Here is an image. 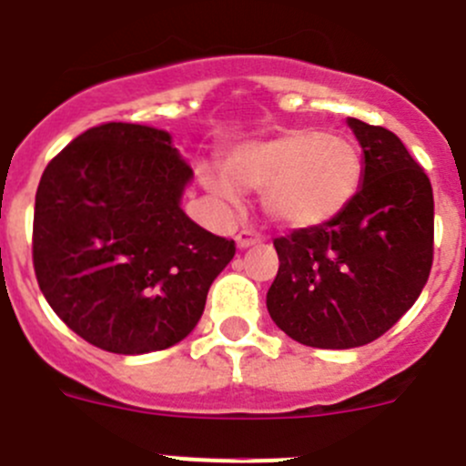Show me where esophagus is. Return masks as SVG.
<instances>
[{
    "instance_id": "esophagus-1",
    "label": "esophagus",
    "mask_w": 466,
    "mask_h": 466,
    "mask_svg": "<svg viewBox=\"0 0 466 466\" xmlns=\"http://www.w3.org/2000/svg\"><path fill=\"white\" fill-rule=\"evenodd\" d=\"M261 240H263L261 233H256V230H251V228L240 230V233L236 236V242H238V247H240V249H247V247L256 245V242H261Z\"/></svg>"
}]
</instances>
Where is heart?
Returning <instances> with one entry per match:
<instances>
[{
    "label": "heart",
    "instance_id": "heart-1",
    "mask_svg": "<svg viewBox=\"0 0 466 466\" xmlns=\"http://www.w3.org/2000/svg\"><path fill=\"white\" fill-rule=\"evenodd\" d=\"M224 170L242 189L263 191L272 221L286 228H314L335 219L356 198L362 157L353 140L300 129L238 149ZM203 182L219 198H236V187L221 175L203 173Z\"/></svg>",
    "mask_w": 466,
    "mask_h": 466
}]
</instances>
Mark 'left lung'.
<instances>
[{"instance_id":"8db88e82","label":"left lung","mask_w":466,"mask_h":466,"mask_svg":"<svg viewBox=\"0 0 466 466\" xmlns=\"http://www.w3.org/2000/svg\"><path fill=\"white\" fill-rule=\"evenodd\" d=\"M365 170L335 219L275 238L272 321L305 347L353 349L390 330L428 284L434 258L430 177L402 140L351 117Z\"/></svg>"}]
</instances>
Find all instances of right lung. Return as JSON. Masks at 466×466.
<instances>
[{
	"instance_id": "right-lung-1",
	"label": "right lung",
	"mask_w": 466,
	"mask_h": 466,
	"mask_svg": "<svg viewBox=\"0 0 466 466\" xmlns=\"http://www.w3.org/2000/svg\"><path fill=\"white\" fill-rule=\"evenodd\" d=\"M191 175L166 131L127 122L92 127L46 166L34 272L55 314L85 341L136 356L196 328L236 242L182 212Z\"/></svg>"
}]
</instances>
